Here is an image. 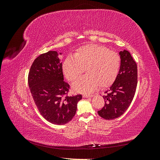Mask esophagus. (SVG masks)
<instances>
[{"instance_id":"obj_1","label":"esophagus","mask_w":160,"mask_h":160,"mask_svg":"<svg viewBox=\"0 0 160 160\" xmlns=\"http://www.w3.org/2000/svg\"><path fill=\"white\" fill-rule=\"evenodd\" d=\"M93 95H88V94H83V98H92Z\"/></svg>"}]
</instances>
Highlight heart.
<instances>
[{
    "label": "heart",
    "instance_id": "obj_1",
    "mask_svg": "<svg viewBox=\"0 0 160 160\" xmlns=\"http://www.w3.org/2000/svg\"><path fill=\"white\" fill-rule=\"evenodd\" d=\"M121 65L118 52L98 45H88L77 49L73 55L66 57L62 69L66 78L74 81L86 70L87 74L76 81L72 88L89 93L99 85L107 88L116 79Z\"/></svg>",
    "mask_w": 160,
    "mask_h": 160
}]
</instances>
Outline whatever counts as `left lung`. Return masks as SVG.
<instances>
[{"mask_svg": "<svg viewBox=\"0 0 160 160\" xmlns=\"http://www.w3.org/2000/svg\"><path fill=\"white\" fill-rule=\"evenodd\" d=\"M121 65L117 78L103 98L104 107L98 113L100 117L112 120L122 115L134 98L138 84V67L126 50L119 52Z\"/></svg>", "mask_w": 160, "mask_h": 160, "instance_id": "1", "label": "left lung"}]
</instances>
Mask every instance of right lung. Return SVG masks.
I'll use <instances>...</instances> for the list:
<instances>
[{
  "mask_svg": "<svg viewBox=\"0 0 160 160\" xmlns=\"http://www.w3.org/2000/svg\"><path fill=\"white\" fill-rule=\"evenodd\" d=\"M28 83L37 109L48 122L64 125L74 117L82 95H67L70 86L64 81L62 62L57 51L36 58L28 72Z\"/></svg>",
  "mask_w": 160,
  "mask_h": 160,
  "instance_id": "obj_1",
  "label": "right lung"
}]
</instances>
